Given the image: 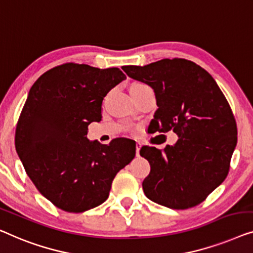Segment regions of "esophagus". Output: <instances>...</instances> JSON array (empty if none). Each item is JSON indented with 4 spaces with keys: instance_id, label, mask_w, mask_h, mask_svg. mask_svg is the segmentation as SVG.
Instances as JSON below:
<instances>
[{
    "instance_id": "esophagus-1",
    "label": "esophagus",
    "mask_w": 253,
    "mask_h": 253,
    "mask_svg": "<svg viewBox=\"0 0 253 253\" xmlns=\"http://www.w3.org/2000/svg\"><path fill=\"white\" fill-rule=\"evenodd\" d=\"M140 149H141V143L140 142H136V156H140Z\"/></svg>"
}]
</instances>
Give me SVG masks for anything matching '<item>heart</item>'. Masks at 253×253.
Segmentation results:
<instances>
[{"mask_svg": "<svg viewBox=\"0 0 253 253\" xmlns=\"http://www.w3.org/2000/svg\"><path fill=\"white\" fill-rule=\"evenodd\" d=\"M145 87H148V86L145 84H143V83H134V84H130L129 91L130 92H135V91H138V90L143 89V88H145Z\"/></svg>", "mask_w": 253, "mask_h": 253, "instance_id": "heart-1", "label": "heart"}]
</instances>
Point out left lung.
<instances>
[{"label":"left lung","instance_id":"left-lung-1","mask_svg":"<svg viewBox=\"0 0 253 253\" xmlns=\"http://www.w3.org/2000/svg\"><path fill=\"white\" fill-rule=\"evenodd\" d=\"M123 70L155 90L158 109L150 124L155 130L179 136L164 150L141 148L151 167L142 183L145 196L174 210L201 204L228 175L237 143L228 101L211 74L191 60L165 58Z\"/></svg>","mask_w":253,"mask_h":253}]
</instances>
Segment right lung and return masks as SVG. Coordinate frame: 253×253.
Listing matches in <instances>:
<instances>
[{
	"label": "right lung",
	"instance_id": "right-lung-1",
	"mask_svg": "<svg viewBox=\"0 0 253 253\" xmlns=\"http://www.w3.org/2000/svg\"><path fill=\"white\" fill-rule=\"evenodd\" d=\"M126 79L118 67L65 63L44 72L28 92L16 127L15 145L42 196L65 212L80 213L109 197L112 181L135 157V142L109 144L87 138L102 118V102Z\"/></svg>",
	"mask_w": 253,
	"mask_h": 253
}]
</instances>
